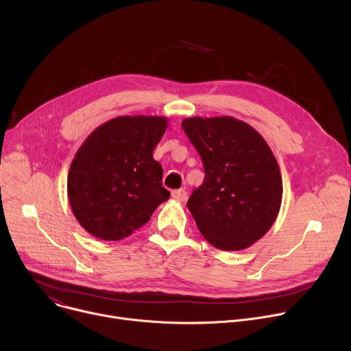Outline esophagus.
<instances>
[{"label": "esophagus", "instance_id": "1", "mask_svg": "<svg viewBox=\"0 0 351 351\" xmlns=\"http://www.w3.org/2000/svg\"><path fill=\"white\" fill-rule=\"evenodd\" d=\"M172 197H173L176 202H186V199H188V192H186L184 189L173 191V192H172Z\"/></svg>", "mask_w": 351, "mask_h": 351}]
</instances>
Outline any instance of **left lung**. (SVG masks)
Returning a JSON list of instances; mask_svg holds the SVG:
<instances>
[{
    "label": "left lung",
    "mask_w": 351,
    "mask_h": 351,
    "mask_svg": "<svg viewBox=\"0 0 351 351\" xmlns=\"http://www.w3.org/2000/svg\"><path fill=\"white\" fill-rule=\"evenodd\" d=\"M199 152L204 180L188 208L202 236L223 251H240L267 234L282 202V178L265 139L232 117L182 121Z\"/></svg>",
    "instance_id": "left-lung-1"
}]
</instances>
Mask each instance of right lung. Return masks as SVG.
I'll list each match as a JSON object with an SVG mask.
<instances>
[{
	"mask_svg": "<svg viewBox=\"0 0 351 351\" xmlns=\"http://www.w3.org/2000/svg\"><path fill=\"white\" fill-rule=\"evenodd\" d=\"M168 120L121 115L93 131L67 175V197L80 226L104 241H119L143 227L169 199L154 148Z\"/></svg>",
	"mask_w": 351,
	"mask_h": 351,
	"instance_id": "obj_1",
	"label": "right lung"
}]
</instances>
